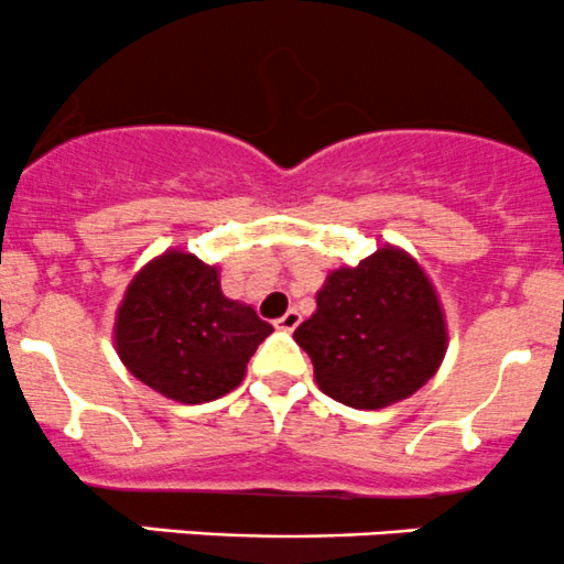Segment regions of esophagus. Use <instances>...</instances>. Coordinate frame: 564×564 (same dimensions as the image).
<instances>
[{"label":"esophagus","mask_w":564,"mask_h":564,"mask_svg":"<svg viewBox=\"0 0 564 564\" xmlns=\"http://www.w3.org/2000/svg\"><path fill=\"white\" fill-rule=\"evenodd\" d=\"M300 321H302V315L296 313V311H286L281 315V318L275 321V329H281V332H294L296 326H300Z\"/></svg>","instance_id":"obj_1"}]
</instances>
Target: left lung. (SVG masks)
Here are the masks:
<instances>
[{
    "label": "left lung",
    "mask_w": 564,
    "mask_h": 564,
    "mask_svg": "<svg viewBox=\"0 0 564 564\" xmlns=\"http://www.w3.org/2000/svg\"><path fill=\"white\" fill-rule=\"evenodd\" d=\"M315 305L294 339L311 356L321 391L339 404L382 410L410 399L442 367V302L425 270L395 246L329 272Z\"/></svg>",
    "instance_id": "left-lung-1"
}]
</instances>
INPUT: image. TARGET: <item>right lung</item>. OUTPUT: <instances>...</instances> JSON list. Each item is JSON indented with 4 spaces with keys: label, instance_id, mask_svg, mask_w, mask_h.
<instances>
[{
    "label": "right lung",
    "instance_id": "right-lung-1",
    "mask_svg": "<svg viewBox=\"0 0 564 564\" xmlns=\"http://www.w3.org/2000/svg\"><path fill=\"white\" fill-rule=\"evenodd\" d=\"M272 332L251 305L221 294L219 268L165 251L135 272L115 321L117 356L152 391L203 404L235 391Z\"/></svg>",
    "mask_w": 564,
    "mask_h": 564
}]
</instances>
